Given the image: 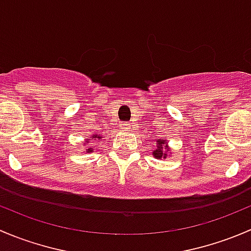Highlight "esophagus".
<instances>
[{"label":"esophagus","mask_w":251,"mask_h":251,"mask_svg":"<svg viewBox=\"0 0 251 251\" xmlns=\"http://www.w3.org/2000/svg\"><path fill=\"white\" fill-rule=\"evenodd\" d=\"M120 128H121V131H127V130H130V125H128L127 123H121Z\"/></svg>","instance_id":"esophagus-1"}]
</instances>
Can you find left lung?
<instances>
[{"label":"left lung","instance_id":"1","mask_svg":"<svg viewBox=\"0 0 251 251\" xmlns=\"http://www.w3.org/2000/svg\"><path fill=\"white\" fill-rule=\"evenodd\" d=\"M170 151V148L168 147L165 138L163 140H156V148L153 151L154 158L156 159H165L168 156V151Z\"/></svg>","mask_w":251,"mask_h":251}]
</instances>
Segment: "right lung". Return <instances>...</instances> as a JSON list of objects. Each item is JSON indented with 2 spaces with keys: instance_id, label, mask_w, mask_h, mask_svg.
<instances>
[{
  "instance_id": "1",
  "label": "right lung",
  "mask_w": 251,
  "mask_h": 251,
  "mask_svg": "<svg viewBox=\"0 0 251 251\" xmlns=\"http://www.w3.org/2000/svg\"><path fill=\"white\" fill-rule=\"evenodd\" d=\"M91 140H96V138H97V140H100V138H102V136L100 135H92L91 136ZM88 143V138H87V141L85 142V144H87ZM86 151H87V153H91V151H93V149L92 148H87L86 149Z\"/></svg>"
}]
</instances>
